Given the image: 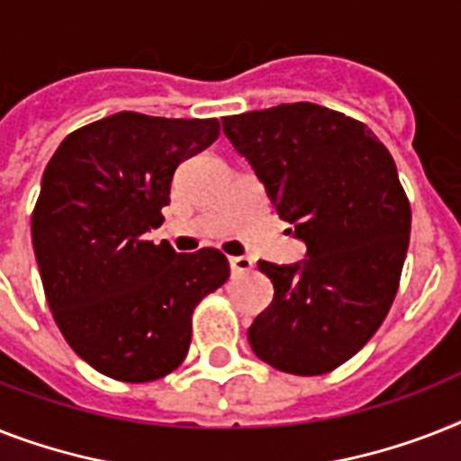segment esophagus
Masks as SVG:
<instances>
[{
	"label": "esophagus",
	"instance_id": "esophagus-1",
	"mask_svg": "<svg viewBox=\"0 0 461 461\" xmlns=\"http://www.w3.org/2000/svg\"><path fill=\"white\" fill-rule=\"evenodd\" d=\"M230 267L234 275H243V272H249L250 267H253V260L246 256H231L230 258Z\"/></svg>",
	"mask_w": 461,
	"mask_h": 461
}]
</instances>
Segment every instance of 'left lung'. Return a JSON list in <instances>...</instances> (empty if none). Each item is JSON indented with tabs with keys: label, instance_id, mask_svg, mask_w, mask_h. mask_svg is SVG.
Listing matches in <instances>:
<instances>
[{
	"label": "left lung",
	"instance_id": "left-lung-1",
	"mask_svg": "<svg viewBox=\"0 0 461 461\" xmlns=\"http://www.w3.org/2000/svg\"><path fill=\"white\" fill-rule=\"evenodd\" d=\"M305 260H260L275 298L249 329L253 353L282 372L327 374L386 320L412 211L388 149L360 121L310 101L222 118Z\"/></svg>",
	"mask_w": 461,
	"mask_h": 461
}]
</instances>
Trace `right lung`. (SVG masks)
I'll use <instances>...</instances> for the list:
<instances>
[{"instance_id": "1", "label": "right lung", "mask_w": 461, "mask_h": 461, "mask_svg": "<svg viewBox=\"0 0 461 461\" xmlns=\"http://www.w3.org/2000/svg\"><path fill=\"white\" fill-rule=\"evenodd\" d=\"M220 122L122 113L70 132L49 160L32 249L63 339L96 372L144 384L177 369L201 298L230 276L215 249L146 241L172 175L218 140Z\"/></svg>"}]
</instances>
